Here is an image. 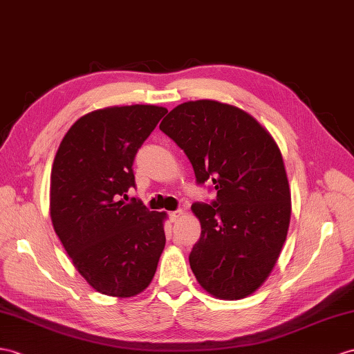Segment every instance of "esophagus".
I'll return each mask as SVG.
<instances>
[{
    "label": "esophagus",
    "mask_w": 354,
    "mask_h": 354,
    "mask_svg": "<svg viewBox=\"0 0 354 354\" xmlns=\"http://www.w3.org/2000/svg\"><path fill=\"white\" fill-rule=\"evenodd\" d=\"M182 214H183L182 210H174V212H169V218H171L172 222H176V221L182 218Z\"/></svg>",
    "instance_id": "1"
}]
</instances>
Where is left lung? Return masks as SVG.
Masks as SVG:
<instances>
[{"instance_id":"1","label":"left lung","mask_w":354,"mask_h":354,"mask_svg":"<svg viewBox=\"0 0 354 354\" xmlns=\"http://www.w3.org/2000/svg\"><path fill=\"white\" fill-rule=\"evenodd\" d=\"M160 131L191 160L198 183L216 201L192 204L201 237L189 255L198 283L216 299L239 300L263 286L287 239L291 194L277 141L246 111L191 100L162 120Z\"/></svg>"}]
</instances>
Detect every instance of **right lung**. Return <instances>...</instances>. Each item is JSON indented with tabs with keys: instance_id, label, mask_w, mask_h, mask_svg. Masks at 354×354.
I'll return each mask as SVG.
<instances>
[{
	"instance_id": "obj_1",
	"label": "right lung",
	"mask_w": 354,
	"mask_h": 354,
	"mask_svg": "<svg viewBox=\"0 0 354 354\" xmlns=\"http://www.w3.org/2000/svg\"><path fill=\"white\" fill-rule=\"evenodd\" d=\"M167 112L156 105L88 112L57 150L50 219L75 269L102 295L133 297L156 273L167 242V213L118 200L135 186V154Z\"/></svg>"
}]
</instances>
